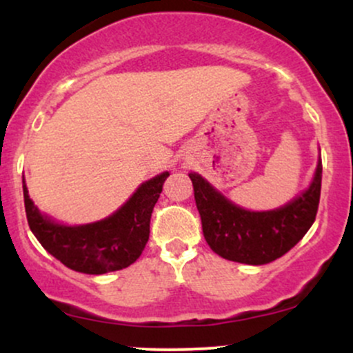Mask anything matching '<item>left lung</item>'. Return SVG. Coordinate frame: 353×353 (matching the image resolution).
I'll list each match as a JSON object with an SVG mask.
<instances>
[{
  "instance_id": "8db88e82",
  "label": "left lung",
  "mask_w": 353,
  "mask_h": 353,
  "mask_svg": "<svg viewBox=\"0 0 353 353\" xmlns=\"http://www.w3.org/2000/svg\"><path fill=\"white\" fill-rule=\"evenodd\" d=\"M189 177L202 232L210 249L228 261L262 265L289 252L314 224L322 185V161L310 188L301 197L267 212L237 208L199 174L190 172Z\"/></svg>"
}]
</instances>
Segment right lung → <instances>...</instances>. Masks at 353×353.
Returning <instances> with one entry per match:
<instances>
[{
    "instance_id": "1",
    "label": "right lung",
    "mask_w": 353,
    "mask_h": 353,
    "mask_svg": "<svg viewBox=\"0 0 353 353\" xmlns=\"http://www.w3.org/2000/svg\"><path fill=\"white\" fill-rule=\"evenodd\" d=\"M169 172L144 182L117 212L86 225H59L39 214L23 181L24 209L31 232L44 249L76 272L106 274L129 267L149 241V224Z\"/></svg>"
}]
</instances>
